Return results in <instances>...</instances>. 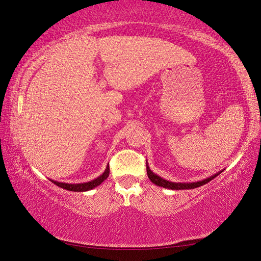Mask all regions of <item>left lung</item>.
<instances>
[{"label": "left lung", "mask_w": 261, "mask_h": 261, "mask_svg": "<svg viewBox=\"0 0 261 261\" xmlns=\"http://www.w3.org/2000/svg\"><path fill=\"white\" fill-rule=\"evenodd\" d=\"M146 167H147V176H148V178L151 179V182L154 183L155 185H158V187L169 189V190H189V189L199 188V187H201V185L208 183L210 180L215 178L216 176L221 174V171H219V173L212 175V176H210V177H207L205 179H201V180H197V182H191V183H190V182L189 183L178 182V183H176V182H170V180H167L165 178H162L161 176L154 174L153 171L149 169L147 161H146Z\"/></svg>", "instance_id": "1"}]
</instances>
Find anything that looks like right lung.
Listing matches in <instances>:
<instances>
[{
  "label": "right lung",
  "mask_w": 261,
  "mask_h": 261,
  "mask_svg": "<svg viewBox=\"0 0 261 261\" xmlns=\"http://www.w3.org/2000/svg\"><path fill=\"white\" fill-rule=\"evenodd\" d=\"M109 176V165L106 167V169L102 174H101L99 177H96L94 179L90 180V182H85V183H76V184H71V183H62V182H57V180H53L50 179L53 183L56 184L57 187H60L64 190H68V191H74V192H85V191H90V190L94 189L103 182L105 179H107Z\"/></svg>",
  "instance_id": "1"
}]
</instances>
